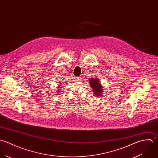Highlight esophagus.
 Instances as JSON below:
<instances>
[{
    "label": "esophagus",
    "instance_id": "esophagus-1",
    "mask_svg": "<svg viewBox=\"0 0 158 158\" xmlns=\"http://www.w3.org/2000/svg\"><path fill=\"white\" fill-rule=\"evenodd\" d=\"M74 79L76 80V81H80L81 80V77H76Z\"/></svg>",
    "mask_w": 158,
    "mask_h": 158
}]
</instances>
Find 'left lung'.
Returning <instances> with one entry per match:
<instances>
[{"mask_svg": "<svg viewBox=\"0 0 158 158\" xmlns=\"http://www.w3.org/2000/svg\"><path fill=\"white\" fill-rule=\"evenodd\" d=\"M89 84L91 86V88L93 89V94L96 97H100L103 95V87L101 84V82L98 79L94 77L89 80Z\"/></svg>", "mask_w": 158, "mask_h": 158, "instance_id": "8db88e82", "label": "left lung"}]
</instances>
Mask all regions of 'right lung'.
I'll return each mask as SVG.
<instances>
[{
	"label": "right lung",
	"instance_id": "right-lung-1",
	"mask_svg": "<svg viewBox=\"0 0 158 158\" xmlns=\"http://www.w3.org/2000/svg\"><path fill=\"white\" fill-rule=\"evenodd\" d=\"M60 85H62V84H60ZM62 85H59V87H57V91H54L55 92H57V94H58V93H60V89H62Z\"/></svg>",
	"mask_w": 158,
	"mask_h": 158
}]
</instances>
